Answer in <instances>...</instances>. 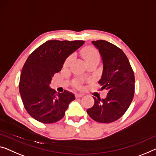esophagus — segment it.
<instances>
[{
  "instance_id": "34e87169",
  "label": "esophagus",
  "mask_w": 156,
  "mask_h": 156,
  "mask_svg": "<svg viewBox=\"0 0 156 156\" xmlns=\"http://www.w3.org/2000/svg\"><path fill=\"white\" fill-rule=\"evenodd\" d=\"M82 96H83L82 93H75V97H76V98H81V97H82Z\"/></svg>"
}]
</instances>
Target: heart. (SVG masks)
Instances as JSON below:
<instances>
[{
    "instance_id": "1",
    "label": "heart",
    "mask_w": 156,
    "mask_h": 156,
    "mask_svg": "<svg viewBox=\"0 0 156 156\" xmlns=\"http://www.w3.org/2000/svg\"><path fill=\"white\" fill-rule=\"evenodd\" d=\"M81 55H82L83 59L85 60V61L87 63V62H89L90 61H93V60H99L100 58V56H99V53L97 51L95 48H93L92 47H86L83 48V49L81 50ZM71 60V57L69 56L66 59L64 63H63V66L64 67H67L70 63ZM76 86L78 85V83H76Z\"/></svg>"
}]
</instances>
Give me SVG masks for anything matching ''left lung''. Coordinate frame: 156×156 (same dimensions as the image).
<instances>
[{"label": "left lung", "mask_w": 156, "mask_h": 156, "mask_svg": "<svg viewBox=\"0 0 156 156\" xmlns=\"http://www.w3.org/2000/svg\"><path fill=\"white\" fill-rule=\"evenodd\" d=\"M101 55L103 69L98 83L107 91L104 99L93 97L94 105L87 113L94 121L109 123L123 116L130 107L135 92V75L126 55L105 40L92 41Z\"/></svg>", "instance_id": "obj_1"}]
</instances>
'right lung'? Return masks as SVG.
<instances>
[{
	"label": "right lung",
	"instance_id": "1",
	"mask_svg": "<svg viewBox=\"0 0 156 156\" xmlns=\"http://www.w3.org/2000/svg\"><path fill=\"white\" fill-rule=\"evenodd\" d=\"M83 43V40H48L28 56L21 70L20 92L26 110L33 119L53 123L64 116L75 95L68 90L55 94L49 84L66 59Z\"/></svg>",
	"mask_w": 156,
	"mask_h": 156
}]
</instances>
